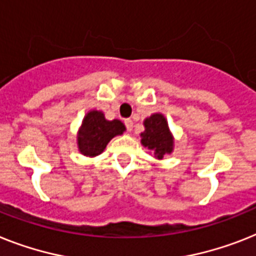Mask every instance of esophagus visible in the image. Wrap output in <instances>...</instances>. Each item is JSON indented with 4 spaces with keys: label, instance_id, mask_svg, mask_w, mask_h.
Wrapping results in <instances>:
<instances>
[{
    "label": "esophagus",
    "instance_id": "34e87169",
    "mask_svg": "<svg viewBox=\"0 0 256 256\" xmlns=\"http://www.w3.org/2000/svg\"><path fill=\"white\" fill-rule=\"evenodd\" d=\"M124 124H126V130H130V132L133 130V120L132 119H126L124 120Z\"/></svg>",
    "mask_w": 256,
    "mask_h": 256
}]
</instances>
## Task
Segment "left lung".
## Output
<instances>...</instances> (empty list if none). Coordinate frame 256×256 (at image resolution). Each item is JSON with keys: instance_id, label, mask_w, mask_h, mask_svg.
<instances>
[{"instance_id": "1", "label": "left lung", "mask_w": 256, "mask_h": 256, "mask_svg": "<svg viewBox=\"0 0 256 256\" xmlns=\"http://www.w3.org/2000/svg\"><path fill=\"white\" fill-rule=\"evenodd\" d=\"M144 126L145 130L140 133L141 144L157 160H164L174 152V136L164 114L156 112L146 118L144 120Z\"/></svg>"}]
</instances>
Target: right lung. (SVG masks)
Listing matches in <instances>:
<instances>
[{
  "label": "right lung",
  "instance_id": "1",
  "mask_svg": "<svg viewBox=\"0 0 256 256\" xmlns=\"http://www.w3.org/2000/svg\"><path fill=\"white\" fill-rule=\"evenodd\" d=\"M124 132L126 126L120 120H107L102 111L90 110L78 130V150L85 157H96L104 152L107 144L114 137L120 136Z\"/></svg>",
  "mask_w": 256,
  "mask_h": 256
}]
</instances>
